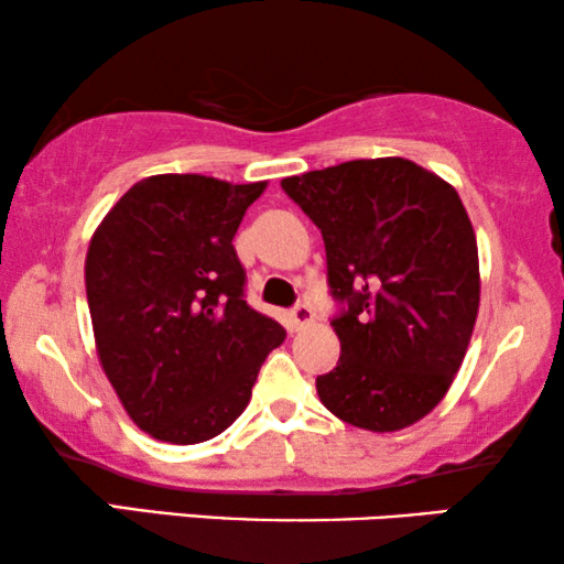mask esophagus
Wrapping results in <instances>:
<instances>
[{
  "label": "esophagus",
  "instance_id": "esophagus-1",
  "mask_svg": "<svg viewBox=\"0 0 564 564\" xmlns=\"http://www.w3.org/2000/svg\"><path fill=\"white\" fill-rule=\"evenodd\" d=\"M290 321H292V326H295V328H305V326H311V323L315 321L313 307H311V305H305V303H297V305L292 307V311H290Z\"/></svg>",
  "mask_w": 564,
  "mask_h": 564
}]
</instances>
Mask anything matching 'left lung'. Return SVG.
Wrapping results in <instances>:
<instances>
[{
	"label": "left lung",
	"mask_w": 564,
	"mask_h": 564,
	"mask_svg": "<svg viewBox=\"0 0 564 564\" xmlns=\"http://www.w3.org/2000/svg\"><path fill=\"white\" fill-rule=\"evenodd\" d=\"M321 228L341 357L315 380L351 426L400 431L434 411L480 307L477 241L452 184L408 159H357L282 180Z\"/></svg>",
	"instance_id": "obj_1"
}]
</instances>
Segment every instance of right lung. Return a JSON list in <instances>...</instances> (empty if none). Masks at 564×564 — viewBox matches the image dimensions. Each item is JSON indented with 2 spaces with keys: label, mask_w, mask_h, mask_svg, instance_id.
I'll use <instances>...</instances> for the list:
<instances>
[{
  "label": "right lung",
  "mask_w": 564,
  "mask_h": 564,
  "mask_svg": "<svg viewBox=\"0 0 564 564\" xmlns=\"http://www.w3.org/2000/svg\"><path fill=\"white\" fill-rule=\"evenodd\" d=\"M267 182H135L91 236L87 303L107 380L159 442L218 436L251 400L284 328L246 305L234 236Z\"/></svg>",
  "instance_id": "add662e5"
}]
</instances>
